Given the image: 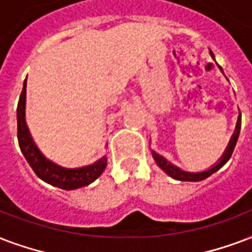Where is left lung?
I'll list each match as a JSON object with an SVG mask.
<instances>
[{
	"mask_svg": "<svg viewBox=\"0 0 252 252\" xmlns=\"http://www.w3.org/2000/svg\"><path fill=\"white\" fill-rule=\"evenodd\" d=\"M213 55V53H211ZM239 132H241V119L238 120L237 124V129H235V133L233 134V137L230 140V144H228L227 149L224 152V155L222 156L220 161L217 165H214L213 168H210L209 170H205V172L201 173H190V172H184L181 169H178L177 166H174L173 164L168 162V161L165 160L164 157L160 156V155H157L155 152H152V155H153V158L156 161V164L160 166L162 170H164L168 176H170L174 180H178V181H202L205 178H207L209 176H211L213 173H216L217 170H220L222 166H223L228 160H230V157L233 155L234 148L237 145L238 137H239Z\"/></svg>",
	"mask_w": 252,
	"mask_h": 252,
	"instance_id": "left-lung-1",
	"label": "left lung"
}]
</instances>
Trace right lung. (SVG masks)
<instances>
[{
	"instance_id": "1",
	"label": "right lung",
	"mask_w": 252,
	"mask_h": 252,
	"mask_svg": "<svg viewBox=\"0 0 252 252\" xmlns=\"http://www.w3.org/2000/svg\"><path fill=\"white\" fill-rule=\"evenodd\" d=\"M25 103H26V82L24 83V88L19 96L18 107H17V137L22 155L36 176L50 185L64 190L83 188L95 181L105 169L107 158L103 157L92 165L76 169L62 168L47 160L35 147L32 136L29 133L28 126L25 123Z\"/></svg>"
}]
</instances>
